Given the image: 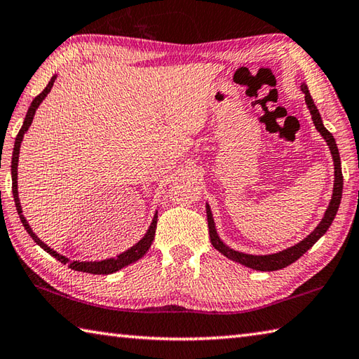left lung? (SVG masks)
<instances>
[{
	"instance_id": "obj_1",
	"label": "left lung",
	"mask_w": 359,
	"mask_h": 359,
	"mask_svg": "<svg viewBox=\"0 0 359 359\" xmlns=\"http://www.w3.org/2000/svg\"><path fill=\"white\" fill-rule=\"evenodd\" d=\"M302 90L304 93L306 105H308V108H309V113L312 116V121H314V126H316L318 132H320V135L323 136V140L327 141V144H328L330 151H331V157H333V161H334L333 196H331L330 205L327 208V212H325L322 221L318 223V226L309 233L308 237L303 238L299 243L287 248V250H283V251L275 252V254H265V256H254V254L240 252V251L232 250V248H229L226 243H223V240L218 237V232H217V229H215V221H213V217H212L210 205L205 204L207 221H208V236H210V242H212L213 248L223 254V256H226L227 259L233 260V262L242 264V265L248 266V269L259 270V271H275V270L285 269L287 265L295 262V260L302 257L303 254L309 250V248L314 246L317 240L328 231V227L331 226V223H333V219H334L336 213H337L339 204H341L344 177H342V168H341V157H339L336 141L333 138V135H331L328 130L325 128L320 113H318L316 103H314V100H312V97L309 94V89L304 83L302 84Z\"/></svg>"
}]
</instances>
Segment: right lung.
Masks as SVG:
<instances>
[{
    "instance_id": "1",
    "label": "right lung",
    "mask_w": 359,
    "mask_h": 359,
    "mask_svg": "<svg viewBox=\"0 0 359 359\" xmlns=\"http://www.w3.org/2000/svg\"><path fill=\"white\" fill-rule=\"evenodd\" d=\"M56 80V75L51 76V80L48 81L47 88H45L41 94H39L34 100L31 102V107L28 109V113H26V117L23 121V126L20 128V132H18L17 138H15V144H14V152H12V163H11V172H12V194H14V201H15V207H17V212L20 215V219L25 226L26 232L29 233L31 238L34 240V242L42 248L43 251H47L48 254H51L55 259L60 260L61 264L64 265H69V269L72 270H76V271H83V273H90V275H111V273L119 271L123 266H127L130 264L136 262V260L141 259L144 254L149 251V248H151L152 242H154V237H155V229H157V213L154 215V219L151 226H149V229L146 232V236L142 237L138 243L133 245L130 250L121 252L119 256L111 257V259H105V260H99V262H80V260H70L66 256H62V254L56 252L55 250H51L48 245H45L41 238H39L34 232H32L31 226L28 224V221L23 217V212H22V205H20V199H18V190H17V166H18V155H20V144L23 141V135L28 132V128L31 126L32 119H34V114H36V109L41 105L42 100L47 97V94L53 88V83Z\"/></svg>"
}]
</instances>
